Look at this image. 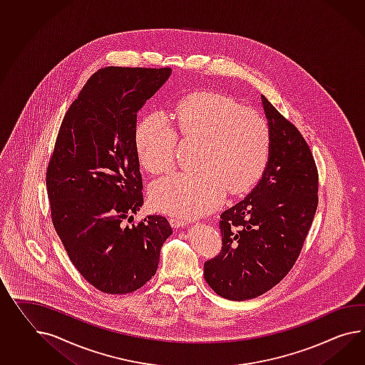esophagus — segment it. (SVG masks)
Returning <instances> with one entry per match:
<instances>
[{
    "mask_svg": "<svg viewBox=\"0 0 365 365\" xmlns=\"http://www.w3.org/2000/svg\"><path fill=\"white\" fill-rule=\"evenodd\" d=\"M169 224L172 225V227H184L187 225V221H184L182 218H178V217H170Z\"/></svg>",
    "mask_w": 365,
    "mask_h": 365,
    "instance_id": "34e87169",
    "label": "esophagus"
}]
</instances>
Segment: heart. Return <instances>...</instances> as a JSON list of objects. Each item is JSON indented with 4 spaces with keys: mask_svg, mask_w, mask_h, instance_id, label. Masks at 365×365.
Returning a JSON list of instances; mask_svg holds the SVG:
<instances>
[{
    "mask_svg": "<svg viewBox=\"0 0 365 365\" xmlns=\"http://www.w3.org/2000/svg\"><path fill=\"white\" fill-rule=\"evenodd\" d=\"M176 120L182 139L200 143L196 172H176L150 187L152 206L167 215L193 218L212 212L227 189L241 193L261 178L270 152V130L261 113L218 94L189 96L178 104ZM178 131L165 113L139 124L135 143L141 165L163 173L176 159Z\"/></svg>",
    "mask_w": 365,
    "mask_h": 365,
    "instance_id": "1",
    "label": "heart"
}]
</instances>
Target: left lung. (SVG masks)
I'll return each mask as SVG.
<instances>
[{"label":"left lung","instance_id":"obj_1","mask_svg":"<svg viewBox=\"0 0 365 365\" xmlns=\"http://www.w3.org/2000/svg\"><path fill=\"white\" fill-rule=\"evenodd\" d=\"M261 99L270 130L266 168L252 192L221 215L222 250L204 264L207 284L230 300L257 298L287 275L318 207V170L307 143Z\"/></svg>","mask_w":365,"mask_h":365}]
</instances>
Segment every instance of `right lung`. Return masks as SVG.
<instances>
[{
  "instance_id": "1",
  "label": "right lung",
  "mask_w": 365,
  "mask_h": 365,
  "mask_svg": "<svg viewBox=\"0 0 365 365\" xmlns=\"http://www.w3.org/2000/svg\"><path fill=\"white\" fill-rule=\"evenodd\" d=\"M170 68L108 66L67 110L46 173L56 234L76 270L106 294L139 290L156 274L172 234L163 215L124 225L140 210L136 116Z\"/></svg>"
}]
</instances>
